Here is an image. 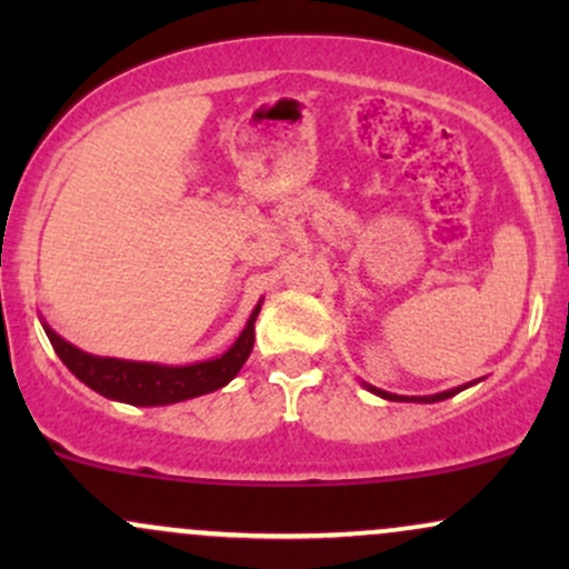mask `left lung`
I'll return each mask as SVG.
<instances>
[{"mask_svg":"<svg viewBox=\"0 0 569 569\" xmlns=\"http://www.w3.org/2000/svg\"><path fill=\"white\" fill-rule=\"evenodd\" d=\"M462 388H468V385H462ZM462 388H455V390H447V393H439V396H430V398H407V396H393V393H385V390H377V388H369V390H375L377 396H382V398H388V401H443V398H449V396H455V393H460Z\"/></svg>","mask_w":569,"mask_h":569,"instance_id":"8db88e82","label":"left lung"}]
</instances>
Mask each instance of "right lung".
Here are the masks:
<instances>
[{
    "label": "right lung",
    "mask_w": 569,
    "mask_h": 569,
    "mask_svg": "<svg viewBox=\"0 0 569 569\" xmlns=\"http://www.w3.org/2000/svg\"><path fill=\"white\" fill-rule=\"evenodd\" d=\"M262 307V305H259ZM259 307L248 318L243 335L221 358L213 361L192 363V367H158V363H136L117 361V358H96L77 350L67 339H61L53 329L44 326L50 345L58 358L67 363L74 377L93 388L96 393L114 398V401L136 403V407H160V403L187 401V398L219 390L238 375L246 358L253 348V321L259 316Z\"/></svg>",
    "instance_id": "obj_1"
}]
</instances>
